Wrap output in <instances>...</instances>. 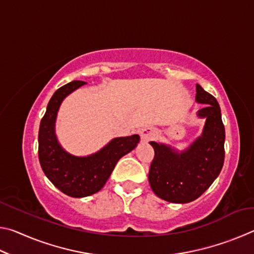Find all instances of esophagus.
Masks as SVG:
<instances>
[{
  "label": "esophagus",
  "instance_id": "1",
  "mask_svg": "<svg viewBox=\"0 0 254 254\" xmlns=\"http://www.w3.org/2000/svg\"><path fill=\"white\" fill-rule=\"evenodd\" d=\"M140 135H141V139L145 141V142H148V141H151L154 139V137H156L157 131L154 130L153 127H144L141 130Z\"/></svg>",
  "mask_w": 254,
  "mask_h": 254
}]
</instances>
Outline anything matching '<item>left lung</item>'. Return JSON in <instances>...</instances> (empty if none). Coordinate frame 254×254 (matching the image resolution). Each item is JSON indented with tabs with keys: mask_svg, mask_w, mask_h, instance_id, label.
Here are the masks:
<instances>
[{
	"mask_svg": "<svg viewBox=\"0 0 254 254\" xmlns=\"http://www.w3.org/2000/svg\"><path fill=\"white\" fill-rule=\"evenodd\" d=\"M196 92V101L205 104L198 111V117L206 118L203 134L184 152L150 142L154 150L150 186L158 197L170 203L185 204L198 198L220 175L224 163L225 128L220 105L198 84Z\"/></svg>",
	"mask_w": 254,
	"mask_h": 254,
	"instance_id": "left-lung-1",
	"label": "left lung"
}]
</instances>
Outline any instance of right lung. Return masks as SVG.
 <instances>
[{"label":"right lung","instance_id":"obj_1","mask_svg":"<svg viewBox=\"0 0 254 254\" xmlns=\"http://www.w3.org/2000/svg\"><path fill=\"white\" fill-rule=\"evenodd\" d=\"M85 81L74 80L55 92L41 119L39 127V161L48 179L60 191L70 197H86L101 190L124 154L132 151L140 136L115 137L100 151L88 157H75L67 153L58 143L55 134L57 112L64 98Z\"/></svg>","mask_w":254,"mask_h":254}]
</instances>
